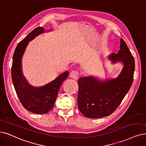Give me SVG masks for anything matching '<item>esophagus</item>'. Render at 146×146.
I'll return each mask as SVG.
<instances>
[{
    "mask_svg": "<svg viewBox=\"0 0 146 146\" xmlns=\"http://www.w3.org/2000/svg\"><path fill=\"white\" fill-rule=\"evenodd\" d=\"M79 76V73L77 71H72L70 73V77L73 78L74 79H77Z\"/></svg>",
    "mask_w": 146,
    "mask_h": 146,
    "instance_id": "34e87169",
    "label": "esophagus"
}]
</instances>
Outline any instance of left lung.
Masks as SVG:
<instances>
[{"label":"left lung","instance_id":"left-lung-1","mask_svg":"<svg viewBox=\"0 0 146 146\" xmlns=\"http://www.w3.org/2000/svg\"><path fill=\"white\" fill-rule=\"evenodd\" d=\"M118 52L108 56L112 64L120 63L122 69L116 78L101 79L93 75L78 80V108L88 118L111 115L121 104L132 84L135 60L126 43L120 39Z\"/></svg>","mask_w":146,"mask_h":146}]
</instances>
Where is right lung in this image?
<instances>
[{"instance_id":"add662e5","label":"right lung","mask_w":146,"mask_h":146,"mask_svg":"<svg viewBox=\"0 0 146 146\" xmlns=\"http://www.w3.org/2000/svg\"><path fill=\"white\" fill-rule=\"evenodd\" d=\"M52 31H45L41 27L35 28L19 43L13 55L11 76L16 93L25 108L37 114H46L53 108L58 90L69 73L68 71L60 73L52 81L39 87L30 84L24 76L22 58L29 42L39 35Z\"/></svg>"}]
</instances>
